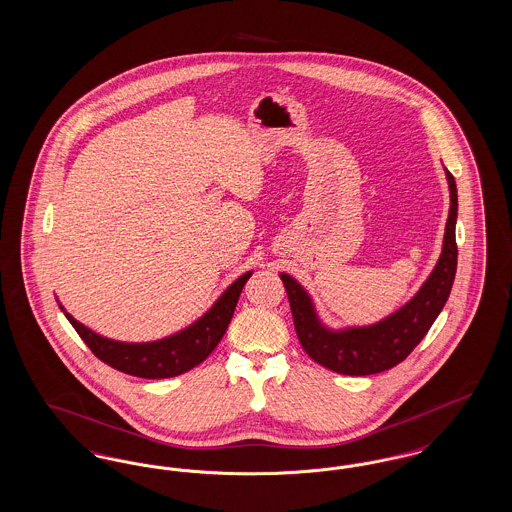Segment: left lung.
Listing matches in <instances>:
<instances>
[{
    "mask_svg": "<svg viewBox=\"0 0 512 512\" xmlns=\"http://www.w3.org/2000/svg\"><path fill=\"white\" fill-rule=\"evenodd\" d=\"M445 178L451 205L438 263L420 290L388 317L380 318L374 324L332 328L318 315L311 293L292 274L280 272L290 299L297 338L318 365L347 376L378 374L405 361L426 336L447 303L457 272V184L447 169Z\"/></svg>",
    "mask_w": 512,
    "mask_h": 512,
    "instance_id": "1",
    "label": "left lung"
}]
</instances>
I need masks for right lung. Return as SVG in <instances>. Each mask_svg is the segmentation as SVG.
Listing matches in <instances>:
<instances>
[{"instance_id": "1", "label": "right lung", "mask_w": 512, "mask_h": 512, "mask_svg": "<svg viewBox=\"0 0 512 512\" xmlns=\"http://www.w3.org/2000/svg\"><path fill=\"white\" fill-rule=\"evenodd\" d=\"M251 274L253 270H247L238 276L201 317L161 340L119 341L101 336L67 313L59 299L57 303L78 336L105 365L138 378H172L192 370L213 353L232 320L240 293Z\"/></svg>"}]
</instances>
